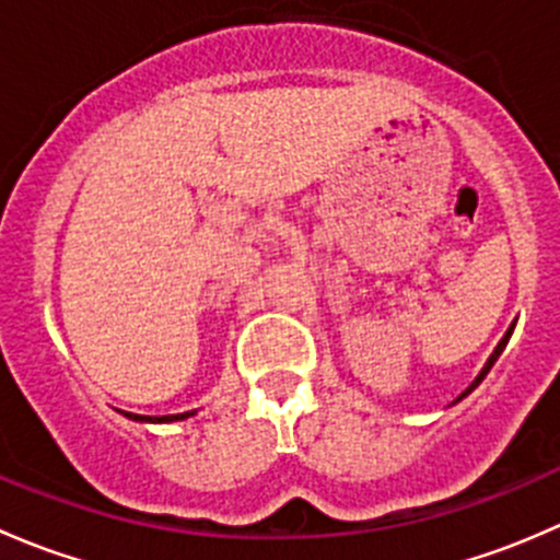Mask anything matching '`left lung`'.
Segmentation results:
<instances>
[{"mask_svg":"<svg viewBox=\"0 0 560 560\" xmlns=\"http://www.w3.org/2000/svg\"><path fill=\"white\" fill-rule=\"evenodd\" d=\"M510 336H512V327H510V330H506V336H504V338H501V341H499V347H495V352H493V354H490V360H488V363H485V369H482V371H479V376H477V380H474V382H471V385H468V389H466V393H463V395H460V398H466V395H468V393H471V389H474V387H477V385H479V382H482V380H485V376H488V371H490V369H493V363H495V360H499V354H501V352H504V347H506V341H510ZM460 398H457V400H460Z\"/></svg>","mask_w":560,"mask_h":560,"instance_id":"obj_1","label":"left lung"}]
</instances>
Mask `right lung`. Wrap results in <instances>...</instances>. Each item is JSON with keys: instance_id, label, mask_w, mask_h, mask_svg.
I'll use <instances>...</instances> for the list:
<instances>
[{"instance_id": "1", "label": "right lung", "mask_w": 560, "mask_h": 560, "mask_svg": "<svg viewBox=\"0 0 560 560\" xmlns=\"http://www.w3.org/2000/svg\"><path fill=\"white\" fill-rule=\"evenodd\" d=\"M195 411H184V415H165V417H143V415H127L132 417V420H149V422H175V420H186V417H191Z\"/></svg>"}]
</instances>
